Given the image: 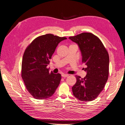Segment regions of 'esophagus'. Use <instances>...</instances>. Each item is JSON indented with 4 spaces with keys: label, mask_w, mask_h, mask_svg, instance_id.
<instances>
[{
    "label": "esophagus",
    "mask_w": 125,
    "mask_h": 125,
    "mask_svg": "<svg viewBox=\"0 0 125 125\" xmlns=\"http://www.w3.org/2000/svg\"><path fill=\"white\" fill-rule=\"evenodd\" d=\"M62 76L63 77H66L68 76V75L66 74H62Z\"/></svg>",
    "instance_id": "esophagus-1"
}]
</instances>
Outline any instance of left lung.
Returning <instances> with one entry per match:
<instances>
[{"label":"left lung","mask_w":125,"mask_h":125,"mask_svg":"<svg viewBox=\"0 0 125 125\" xmlns=\"http://www.w3.org/2000/svg\"><path fill=\"white\" fill-rule=\"evenodd\" d=\"M69 38L79 47L82 62L86 66L83 69L87 72L83 78L75 75L76 82L72 88L73 94L81 101L94 100L103 90L108 80V52L100 39L91 33H82Z\"/></svg>","instance_id":"left-lung-1"}]
</instances>
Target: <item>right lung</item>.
<instances>
[{
    "mask_svg": "<svg viewBox=\"0 0 125 125\" xmlns=\"http://www.w3.org/2000/svg\"><path fill=\"white\" fill-rule=\"evenodd\" d=\"M66 39L52 34L39 36L24 52L21 76L26 89L36 99L51 97L60 83L61 75L50 73L47 67L59 43Z\"/></svg>",
    "mask_w": 125,
    "mask_h": 125,
    "instance_id": "1",
    "label": "right lung"
}]
</instances>
